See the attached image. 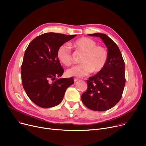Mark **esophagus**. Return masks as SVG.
I'll use <instances>...</instances> for the list:
<instances>
[{"label": "esophagus", "mask_w": 146, "mask_h": 146, "mask_svg": "<svg viewBox=\"0 0 146 146\" xmlns=\"http://www.w3.org/2000/svg\"><path fill=\"white\" fill-rule=\"evenodd\" d=\"M79 80V79H78V78H74V82H77L78 80Z\"/></svg>", "instance_id": "obj_1"}]
</instances>
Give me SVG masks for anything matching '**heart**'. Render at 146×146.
<instances>
[{
	"label": "heart",
	"instance_id": "heart-1",
	"mask_svg": "<svg viewBox=\"0 0 146 146\" xmlns=\"http://www.w3.org/2000/svg\"><path fill=\"white\" fill-rule=\"evenodd\" d=\"M72 46L77 50L84 52L81 58L80 64L76 65L66 72L68 76L82 78L90 74L101 72L104 68L108 55L105 48L96 45V42L88 37H82L72 42ZM57 57L60 62L69 66L72 63V55L69 45L67 44L61 45L57 51Z\"/></svg>",
	"mask_w": 146,
	"mask_h": 146
}]
</instances>
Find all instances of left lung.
<instances>
[{"label":"left lung","instance_id":"obj_1","mask_svg":"<svg viewBox=\"0 0 146 146\" xmlns=\"http://www.w3.org/2000/svg\"><path fill=\"white\" fill-rule=\"evenodd\" d=\"M101 38L108 48V61L103 70L87 80V90L82 95L83 104L96 111L108 110L121 99L125 84V63L121 51L111 38L102 33L88 34Z\"/></svg>","mask_w":146,"mask_h":146}]
</instances>
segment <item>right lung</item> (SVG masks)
I'll use <instances>...</instances> for the list:
<instances>
[{
    "instance_id": "1",
    "label": "right lung",
    "mask_w": 146,
    "mask_h": 146,
    "mask_svg": "<svg viewBox=\"0 0 146 146\" xmlns=\"http://www.w3.org/2000/svg\"><path fill=\"white\" fill-rule=\"evenodd\" d=\"M76 36L43 34L34 38L25 50L21 66L23 88L31 100L41 108L60 104L66 89L74 83L72 78H57L64 73L57 51L61 45Z\"/></svg>"
}]
</instances>
